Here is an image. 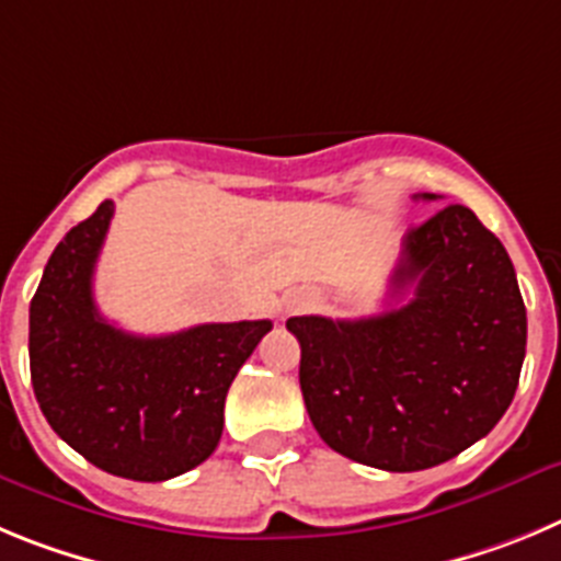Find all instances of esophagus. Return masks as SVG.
I'll return each instance as SVG.
<instances>
[{"instance_id": "34e87169", "label": "esophagus", "mask_w": 561, "mask_h": 561, "mask_svg": "<svg viewBox=\"0 0 561 561\" xmlns=\"http://www.w3.org/2000/svg\"><path fill=\"white\" fill-rule=\"evenodd\" d=\"M312 299L307 296V293H299V296H293L290 301H287V312H296V310H305V307H310Z\"/></svg>"}]
</instances>
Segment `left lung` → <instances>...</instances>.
Here are the masks:
<instances>
[{
    "instance_id": "1",
    "label": "left lung",
    "mask_w": 561,
    "mask_h": 561,
    "mask_svg": "<svg viewBox=\"0 0 561 561\" xmlns=\"http://www.w3.org/2000/svg\"><path fill=\"white\" fill-rule=\"evenodd\" d=\"M408 287L411 299L380 316L287 318L318 436L388 472L436 467L486 436L512 405L526 357L514 265L467 206H442L408 231L393 299Z\"/></svg>"
}]
</instances>
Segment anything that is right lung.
<instances>
[{
    "mask_svg": "<svg viewBox=\"0 0 561 561\" xmlns=\"http://www.w3.org/2000/svg\"><path fill=\"white\" fill-rule=\"evenodd\" d=\"M114 201L55 245L30 301V377L49 427L94 467L170 481L204 463L224 433L231 380L271 321L130 335L94 305V265Z\"/></svg>",
    "mask_w": 561,
    "mask_h": 561,
    "instance_id": "1",
    "label": "right lung"
}]
</instances>
